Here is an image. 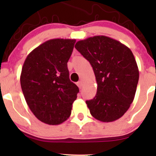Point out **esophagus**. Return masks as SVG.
Here are the masks:
<instances>
[{"mask_svg":"<svg viewBox=\"0 0 156 156\" xmlns=\"http://www.w3.org/2000/svg\"><path fill=\"white\" fill-rule=\"evenodd\" d=\"M76 85H77L79 88L82 89V87H83V83H82V81H80V82H78L77 83H76Z\"/></svg>","mask_w":156,"mask_h":156,"instance_id":"1","label":"esophagus"}]
</instances>
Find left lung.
<instances>
[{"label": "left lung", "instance_id": "left-lung-1", "mask_svg": "<svg viewBox=\"0 0 156 156\" xmlns=\"http://www.w3.org/2000/svg\"><path fill=\"white\" fill-rule=\"evenodd\" d=\"M75 48L91 64L97 82L96 96L86 101L91 116L102 122L121 118L133 101L139 79L131 50L104 35L80 40Z\"/></svg>", "mask_w": 156, "mask_h": 156}]
</instances>
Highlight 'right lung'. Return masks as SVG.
I'll return each mask as SVG.
<instances>
[{
  "label": "right lung",
  "instance_id": "add662e5",
  "mask_svg": "<svg viewBox=\"0 0 156 156\" xmlns=\"http://www.w3.org/2000/svg\"><path fill=\"white\" fill-rule=\"evenodd\" d=\"M75 40L52 39L32 51L25 59L20 85L36 118L58 125L69 118L79 88L69 80L67 62Z\"/></svg>",
  "mask_w": 156,
  "mask_h": 156
}]
</instances>
